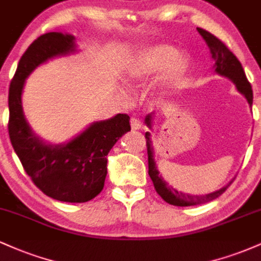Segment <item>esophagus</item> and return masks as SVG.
<instances>
[{
    "mask_svg": "<svg viewBox=\"0 0 261 261\" xmlns=\"http://www.w3.org/2000/svg\"><path fill=\"white\" fill-rule=\"evenodd\" d=\"M130 125H131V128H133V130H139V128H141V126H142L140 119H137V118H131Z\"/></svg>",
    "mask_w": 261,
    "mask_h": 261,
    "instance_id": "34e87169",
    "label": "esophagus"
}]
</instances>
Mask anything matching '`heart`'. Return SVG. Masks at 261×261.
<instances>
[{
    "label": "heart",
    "mask_w": 261,
    "mask_h": 261,
    "mask_svg": "<svg viewBox=\"0 0 261 261\" xmlns=\"http://www.w3.org/2000/svg\"><path fill=\"white\" fill-rule=\"evenodd\" d=\"M187 67V59L173 45L157 44L136 54L127 62L124 72L125 82L136 88L145 85L151 77L164 68L158 81V89L166 92L179 85Z\"/></svg>",
    "instance_id": "obj_1"
}]
</instances>
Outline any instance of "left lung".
Instances as JSON below:
<instances>
[{
	"mask_svg": "<svg viewBox=\"0 0 261 261\" xmlns=\"http://www.w3.org/2000/svg\"><path fill=\"white\" fill-rule=\"evenodd\" d=\"M197 32L200 33V35H201L203 40H205V43L207 44L210 53H211L212 59H214L215 61L214 67L216 73L227 77V79L232 81L236 85L237 89H238V92L242 93V94L247 98L248 103H249V106L251 107V104H253V91H251L250 83L248 82L247 77H245L244 70L243 67H242V64L239 62V60L237 59L234 54L226 46V44L222 43V41L215 37L214 34H211V33H208L202 28H197ZM145 124L147 125L149 128L152 127V114H148V115L146 116ZM145 136L148 153V174L151 176L152 181H153L154 189L158 193V195H160L164 201L170 203V205L194 206L212 201V200L217 199L218 196L222 195L224 191L227 190V188L232 184L233 180L229 181L227 185H224L223 188H221L220 190L206 194V195H190V194H184L181 193V191L175 190V189L169 187V185L163 180L160 172H158L157 166H155L154 162V151L153 146H152L151 134H149V131L146 133Z\"/></svg>",
	"mask_w": 261,
	"mask_h": 261,
	"instance_id": "8db88e82",
	"label": "left lung"
}]
</instances>
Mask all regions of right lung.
I'll return each mask as SVG.
<instances>
[{
  "label": "right lung",
  "mask_w": 261,
  "mask_h": 261,
  "mask_svg": "<svg viewBox=\"0 0 261 261\" xmlns=\"http://www.w3.org/2000/svg\"><path fill=\"white\" fill-rule=\"evenodd\" d=\"M76 51L73 35L51 32L29 45L19 60L8 93V134L27 174L45 195L64 202H87L103 190L107 155L124 134L131 130L130 116L118 114L95 121L70 142L50 145L32 131L22 109L27 77L39 65Z\"/></svg>",
  "instance_id": "1"
}]
</instances>
